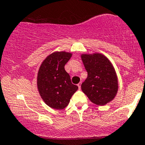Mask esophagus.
Here are the masks:
<instances>
[{
  "mask_svg": "<svg viewBox=\"0 0 145 145\" xmlns=\"http://www.w3.org/2000/svg\"><path fill=\"white\" fill-rule=\"evenodd\" d=\"M81 84H82V83H81V82H80V83H79L78 84H77V86H78L79 89H81Z\"/></svg>",
  "mask_w": 145,
  "mask_h": 145,
  "instance_id": "34e87169",
  "label": "esophagus"
}]
</instances>
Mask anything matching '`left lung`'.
<instances>
[{
	"label": "left lung",
	"instance_id": "1",
	"mask_svg": "<svg viewBox=\"0 0 145 145\" xmlns=\"http://www.w3.org/2000/svg\"><path fill=\"white\" fill-rule=\"evenodd\" d=\"M81 57L87 72L82 90L92 103L105 105L115 97L118 91L115 70L109 60L101 54H83Z\"/></svg>",
	"mask_w": 145,
	"mask_h": 145
}]
</instances>
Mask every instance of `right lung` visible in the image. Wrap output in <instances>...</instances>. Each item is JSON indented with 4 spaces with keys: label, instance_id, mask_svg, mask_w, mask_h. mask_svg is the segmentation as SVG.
Masks as SVG:
<instances>
[{
    "label": "right lung",
    "instance_id": "obj_1",
    "mask_svg": "<svg viewBox=\"0 0 145 145\" xmlns=\"http://www.w3.org/2000/svg\"><path fill=\"white\" fill-rule=\"evenodd\" d=\"M71 56L63 51L54 53L44 60L39 71V91L44 102L53 108H65L78 89L65 71V65Z\"/></svg>",
    "mask_w": 145,
    "mask_h": 145
}]
</instances>
